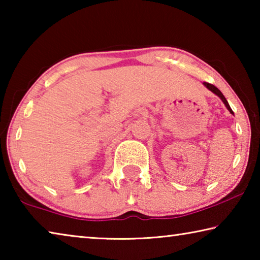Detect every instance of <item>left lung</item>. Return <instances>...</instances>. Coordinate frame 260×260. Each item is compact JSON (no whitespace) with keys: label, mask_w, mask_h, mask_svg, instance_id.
<instances>
[{"label":"left lung","mask_w":260,"mask_h":260,"mask_svg":"<svg viewBox=\"0 0 260 260\" xmlns=\"http://www.w3.org/2000/svg\"><path fill=\"white\" fill-rule=\"evenodd\" d=\"M204 86H205L206 88H208V89H210L211 91H212V93H214L215 95H218L219 98L221 99V101L223 102V104L226 105V108H227L228 110H230V112H231L232 114H234V112H233V110H232V109H231V107H230V104H228V102H227V100L225 99V96L222 95L221 91H220L217 87L213 86V85H211V83H209V82H204Z\"/></svg>","instance_id":"1"}]
</instances>
